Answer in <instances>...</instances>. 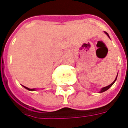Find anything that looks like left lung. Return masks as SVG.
<instances>
[{
	"mask_svg": "<svg viewBox=\"0 0 128 128\" xmlns=\"http://www.w3.org/2000/svg\"><path fill=\"white\" fill-rule=\"evenodd\" d=\"M105 34H106V35H107L108 36V38H110V37H109V35H108V34L107 32H105ZM117 75H118V74H117ZM116 78H117V76L116 77V79H115V80H114V81L111 84H110L109 86H106V87H104V88H102V90H100V92H99L101 93V92H105V91H106V90H108V89L110 88V87H111V86H112V85H113V84H114V82H115V81L116 80Z\"/></svg>",
	"mask_w": 128,
	"mask_h": 128,
	"instance_id": "left-lung-1",
	"label": "left lung"
}]
</instances>
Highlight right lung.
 I'll use <instances>...</instances> for the list:
<instances>
[{"label": "right lung", "instance_id": "add662e5", "mask_svg": "<svg viewBox=\"0 0 128 128\" xmlns=\"http://www.w3.org/2000/svg\"><path fill=\"white\" fill-rule=\"evenodd\" d=\"M24 88H25L26 89H27V90H31V91H34V90H35V88H32V89L29 88H27V87H26V86H24Z\"/></svg>", "mask_w": 128, "mask_h": 128}]
</instances>
